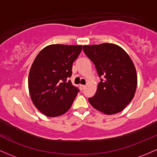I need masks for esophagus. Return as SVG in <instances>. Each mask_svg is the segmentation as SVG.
Returning <instances> with one entry per match:
<instances>
[{"instance_id":"esophagus-1","label":"esophagus","mask_w":157,"mask_h":157,"mask_svg":"<svg viewBox=\"0 0 157 157\" xmlns=\"http://www.w3.org/2000/svg\"><path fill=\"white\" fill-rule=\"evenodd\" d=\"M79 87H80V89L81 90H84V89H85V85H79Z\"/></svg>"}]
</instances>
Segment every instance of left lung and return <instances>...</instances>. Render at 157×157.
Instances as JSON below:
<instances>
[{
  "label": "left lung",
  "mask_w": 157,
  "mask_h": 157,
  "mask_svg": "<svg viewBox=\"0 0 157 157\" xmlns=\"http://www.w3.org/2000/svg\"><path fill=\"white\" fill-rule=\"evenodd\" d=\"M101 78L97 92L88 99L94 109L105 114L121 112L132 101L137 87V73L130 57L113 43L83 45Z\"/></svg>",
  "instance_id": "8db88e82"
}]
</instances>
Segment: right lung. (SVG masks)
<instances>
[{
  "label": "right lung",
  "instance_id": "right-lung-1",
  "mask_svg": "<svg viewBox=\"0 0 157 157\" xmlns=\"http://www.w3.org/2000/svg\"><path fill=\"white\" fill-rule=\"evenodd\" d=\"M82 45L52 44L40 52L32 63L28 89L33 105L45 116L58 117L71 107L78 89L68 80Z\"/></svg>",
  "mask_w": 157,
  "mask_h": 157
}]
</instances>
